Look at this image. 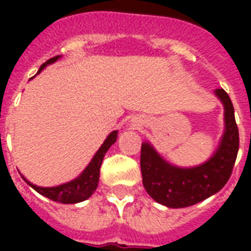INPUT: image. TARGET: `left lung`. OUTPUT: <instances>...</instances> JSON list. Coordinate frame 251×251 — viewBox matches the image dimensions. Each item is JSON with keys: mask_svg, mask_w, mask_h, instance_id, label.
<instances>
[{"mask_svg": "<svg viewBox=\"0 0 251 251\" xmlns=\"http://www.w3.org/2000/svg\"><path fill=\"white\" fill-rule=\"evenodd\" d=\"M215 95L225 106V133L214 156L194 168L171 165L149 142L141 145L142 184L149 196L169 208L189 207L221 191L231 176L239 148L234 106L223 88Z\"/></svg>", "mask_w": 251, "mask_h": 251, "instance_id": "left-lung-1", "label": "left lung"}]
</instances>
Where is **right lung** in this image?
<instances>
[{
  "label": "right lung",
  "instance_id": "right-lung-1",
  "mask_svg": "<svg viewBox=\"0 0 251 251\" xmlns=\"http://www.w3.org/2000/svg\"><path fill=\"white\" fill-rule=\"evenodd\" d=\"M60 56L51 57L50 60H47L44 64H41L39 72L48 64L55 63ZM37 72V74H39ZM117 136H118V131L114 130L110 133L107 138L104 140L102 144V147L99 148L98 152L95 153V156L93 160L90 161L86 169L83 171L82 174L77 176L76 179L68 181L66 184L57 185V187H37V185L32 184L28 180L25 179L24 176H21L23 179L32 187V188L37 191L39 194L46 196L48 199L57 201V203H63V204H74V203H79L83 200L88 199L91 195L94 194V191L98 187L99 181V171H100V165L103 161V157L106 152L109 151V148L117 141Z\"/></svg>",
  "mask_w": 251,
  "mask_h": 251
}]
</instances>
